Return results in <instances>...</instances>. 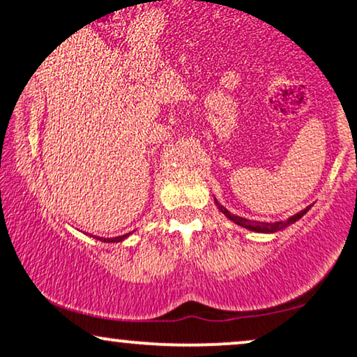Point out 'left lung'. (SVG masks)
<instances>
[{
	"mask_svg": "<svg viewBox=\"0 0 357 357\" xmlns=\"http://www.w3.org/2000/svg\"><path fill=\"white\" fill-rule=\"evenodd\" d=\"M218 205V204H217ZM220 206V205H218ZM220 210H222L223 213L227 215L228 218L231 220V222H235L236 225H241L245 228H248V230H253V231H259V233H275V231H281L284 230V228H288L289 225H293L296 220H300L303 215H305L307 210H310V206L305 210H301L300 213L293 215L291 218H288L286 222H276V223H265V222H253V220H246V218H241V217H236V215H233L228 212L227 208H223V206H220Z\"/></svg>",
	"mask_w": 357,
	"mask_h": 357,
	"instance_id": "left-lung-1",
	"label": "left lung"
}]
</instances>
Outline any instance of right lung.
<instances>
[{"label":"right lung","instance_id":"add662e5","mask_svg":"<svg viewBox=\"0 0 357 357\" xmlns=\"http://www.w3.org/2000/svg\"><path fill=\"white\" fill-rule=\"evenodd\" d=\"M127 235H122V236H114V238H99V240H102V241H107V243H117V241H122L126 238Z\"/></svg>","mask_w":357,"mask_h":357}]
</instances>
